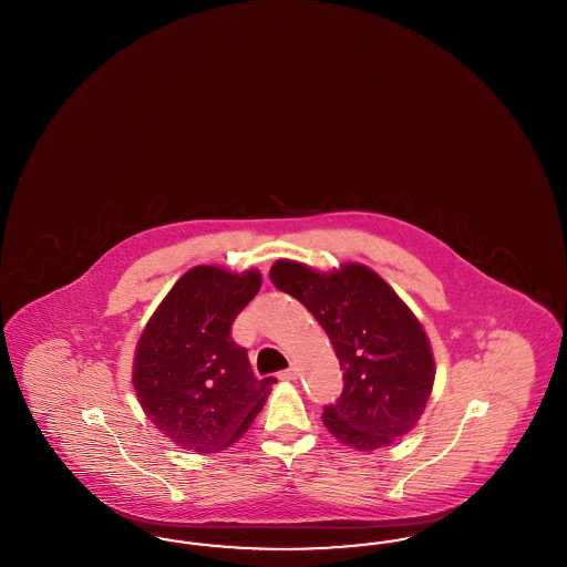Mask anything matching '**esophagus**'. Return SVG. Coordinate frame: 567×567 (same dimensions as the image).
Masks as SVG:
<instances>
[{
  "instance_id": "obj_1",
  "label": "esophagus",
  "mask_w": 567,
  "mask_h": 567,
  "mask_svg": "<svg viewBox=\"0 0 567 567\" xmlns=\"http://www.w3.org/2000/svg\"><path fill=\"white\" fill-rule=\"evenodd\" d=\"M278 378H280V380H297V378H299V368H297L296 363H291L285 372L278 374Z\"/></svg>"
}]
</instances>
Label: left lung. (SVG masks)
Segmentation results:
<instances>
[{
  "instance_id": "left-lung-1",
  "label": "left lung",
  "mask_w": 567,
  "mask_h": 567,
  "mask_svg": "<svg viewBox=\"0 0 567 567\" xmlns=\"http://www.w3.org/2000/svg\"><path fill=\"white\" fill-rule=\"evenodd\" d=\"M270 278L321 323L344 370V391L323 412L329 433L372 453L412 432L432 395L435 359L425 327L393 287L357 261L321 271L278 259Z\"/></svg>"
}]
</instances>
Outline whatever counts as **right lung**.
I'll return each instance as SVG.
<instances>
[{
    "mask_svg": "<svg viewBox=\"0 0 567 567\" xmlns=\"http://www.w3.org/2000/svg\"><path fill=\"white\" fill-rule=\"evenodd\" d=\"M261 271L195 266L163 297L134 352L146 419L176 446L218 453L248 432L276 378L257 380L231 323L259 293Z\"/></svg>",
    "mask_w": 567,
    "mask_h": 567,
    "instance_id": "add662e5",
    "label": "right lung"
}]
</instances>
